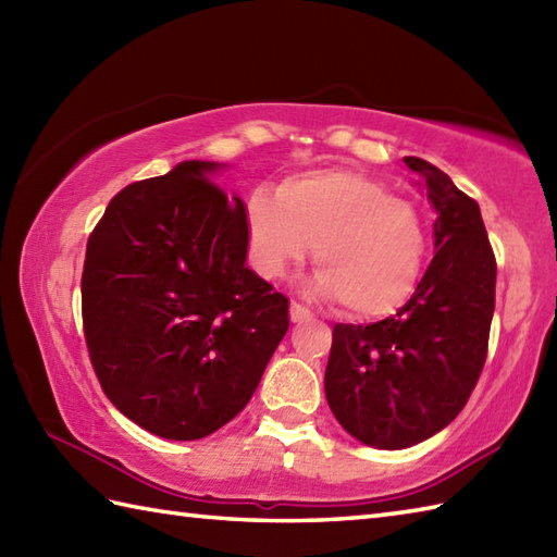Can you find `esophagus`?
<instances>
[{"label": "esophagus", "mask_w": 557, "mask_h": 557, "mask_svg": "<svg viewBox=\"0 0 557 557\" xmlns=\"http://www.w3.org/2000/svg\"><path fill=\"white\" fill-rule=\"evenodd\" d=\"M289 318H292V323H306V321H311L313 313H311L309 309H306L304 304L292 301V304H289Z\"/></svg>", "instance_id": "esophagus-1"}]
</instances>
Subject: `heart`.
I'll return each instance as SVG.
<instances>
[{
  "mask_svg": "<svg viewBox=\"0 0 557 557\" xmlns=\"http://www.w3.org/2000/svg\"><path fill=\"white\" fill-rule=\"evenodd\" d=\"M244 224L258 275L282 277L313 246L315 289L357 318L399 311L417 292L429 253L419 208L354 170L292 176L275 196L258 188L246 200Z\"/></svg>",
  "mask_w": 557,
  "mask_h": 557,
  "instance_id": "1",
  "label": "heart"
}]
</instances>
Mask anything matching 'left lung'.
Returning <instances> with one entry per match:
<instances>
[{
	"label": "left lung",
	"mask_w": 557,
	"mask_h": 557,
	"mask_svg": "<svg viewBox=\"0 0 557 557\" xmlns=\"http://www.w3.org/2000/svg\"><path fill=\"white\" fill-rule=\"evenodd\" d=\"M405 162L429 186L437 251L395 315L333 327L325 369V397L342 429L381 449L417 445L465 409L495 311L498 265L479 203L431 162Z\"/></svg>",
	"instance_id": "1"
}]
</instances>
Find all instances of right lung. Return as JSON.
<instances>
[{"mask_svg": "<svg viewBox=\"0 0 557 557\" xmlns=\"http://www.w3.org/2000/svg\"><path fill=\"white\" fill-rule=\"evenodd\" d=\"M182 162L116 194L88 236L83 335L102 393L170 441L239 413L289 327V301L246 268L239 196Z\"/></svg>", "mask_w": 557, "mask_h": 557, "instance_id": "add662e5", "label": "right lung"}]
</instances>
